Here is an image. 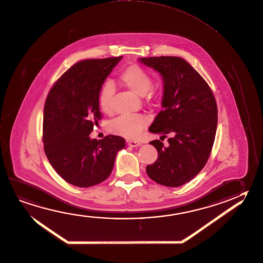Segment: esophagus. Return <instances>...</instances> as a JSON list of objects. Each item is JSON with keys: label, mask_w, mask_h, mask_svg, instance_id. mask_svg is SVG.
I'll return each mask as SVG.
<instances>
[{"label": "esophagus", "mask_w": 263, "mask_h": 263, "mask_svg": "<svg viewBox=\"0 0 263 263\" xmlns=\"http://www.w3.org/2000/svg\"><path fill=\"white\" fill-rule=\"evenodd\" d=\"M127 144H128V146L130 147H139L140 145H141V143L138 142V141H135V140H129V141H127Z\"/></svg>", "instance_id": "obj_1"}]
</instances>
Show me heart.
<instances>
[{
    "instance_id": "heart-1",
    "label": "heart",
    "mask_w": 263,
    "mask_h": 263,
    "mask_svg": "<svg viewBox=\"0 0 263 263\" xmlns=\"http://www.w3.org/2000/svg\"><path fill=\"white\" fill-rule=\"evenodd\" d=\"M119 83L131 91L143 96L147 95V100L152 101L159 95V89L152 86V79L147 70L138 65H130L125 67L118 76ZM115 88L111 82L103 83L99 92V105L104 114L111 111V99ZM148 121L141 115L122 116L111 121L108 125V130L111 134L126 138H138Z\"/></svg>"
}]
</instances>
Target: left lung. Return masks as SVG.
Returning <instances> with one entry per match:
<instances>
[{"mask_svg": "<svg viewBox=\"0 0 263 263\" xmlns=\"http://www.w3.org/2000/svg\"><path fill=\"white\" fill-rule=\"evenodd\" d=\"M161 73L164 83L162 111L148 131L167 138L151 141L158 159L146 167L151 179L177 187L189 182L207 163L216 135L218 109L212 89L186 61L175 56L140 58Z\"/></svg>", "mask_w": 263, "mask_h": 263, "instance_id": "8db88e82", "label": "left lung"}]
</instances>
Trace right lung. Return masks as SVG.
I'll return each instance as SVG.
<instances>
[{
    "mask_svg": "<svg viewBox=\"0 0 263 263\" xmlns=\"http://www.w3.org/2000/svg\"><path fill=\"white\" fill-rule=\"evenodd\" d=\"M123 56L80 61L57 79L44 104L42 141L48 160L69 184L88 187L111 175L125 138L109 135L91 139L102 119L99 92Z\"/></svg>",
    "mask_w": 263,
    "mask_h": 263,
    "instance_id": "obj_1",
    "label": "right lung"
}]
</instances>
